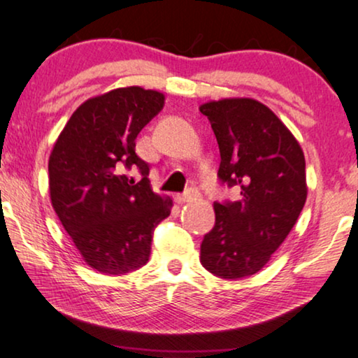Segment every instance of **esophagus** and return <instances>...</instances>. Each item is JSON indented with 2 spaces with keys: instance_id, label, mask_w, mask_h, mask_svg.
<instances>
[{
  "instance_id": "esophagus-1",
  "label": "esophagus",
  "mask_w": 358,
  "mask_h": 358,
  "mask_svg": "<svg viewBox=\"0 0 358 358\" xmlns=\"http://www.w3.org/2000/svg\"><path fill=\"white\" fill-rule=\"evenodd\" d=\"M198 198H199L198 189L189 188V189H186L185 193H181V194H177V196H175V203H178V204H185V203H189V201H194V199H198Z\"/></svg>"
}]
</instances>
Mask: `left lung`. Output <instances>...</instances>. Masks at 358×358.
Wrapping results in <instances>:
<instances>
[{"label":"left lung","instance_id":"left-lung-1","mask_svg":"<svg viewBox=\"0 0 358 358\" xmlns=\"http://www.w3.org/2000/svg\"><path fill=\"white\" fill-rule=\"evenodd\" d=\"M199 110L219 144V180L240 189L238 201L214 203L215 224L201 243V264L222 279L248 278L268 264L303 209V150L258 100H213Z\"/></svg>","mask_w":358,"mask_h":358}]
</instances>
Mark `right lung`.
<instances>
[{
  "instance_id": "right-lung-1",
  "label": "right lung",
  "mask_w": 358,
  "mask_h": 358,
  "mask_svg": "<svg viewBox=\"0 0 358 358\" xmlns=\"http://www.w3.org/2000/svg\"><path fill=\"white\" fill-rule=\"evenodd\" d=\"M164 94L138 85L89 99L71 115L48 160L52 206L83 259L120 275L149 261L154 229L172 199L150 188L136 138L164 108ZM138 168L141 177L131 178Z\"/></svg>"
}]
</instances>
